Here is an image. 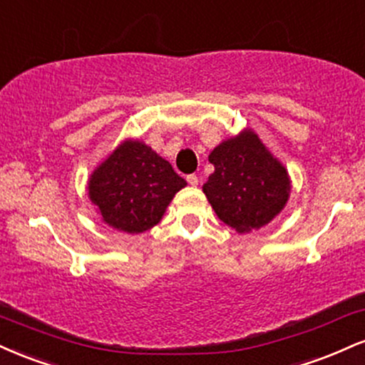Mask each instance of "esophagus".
Returning a JSON list of instances; mask_svg holds the SVG:
<instances>
[{"label": "esophagus", "instance_id": "obj_1", "mask_svg": "<svg viewBox=\"0 0 365 365\" xmlns=\"http://www.w3.org/2000/svg\"><path fill=\"white\" fill-rule=\"evenodd\" d=\"M186 179H187V182L191 184V186H198L200 179H198V175H196V174H190Z\"/></svg>", "mask_w": 365, "mask_h": 365}]
</instances>
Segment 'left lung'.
Masks as SVG:
<instances>
[{
    "instance_id": "left-lung-1",
    "label": "left lung",
    "mask_w": 365,
    "mask_h": 365,
    "mask_svg": "<svg viewBox=\"0 0 365 365\" xmlns=\"http://www.w3.org/2000/svg\"><path fill=\"white\" fill-rule=\"evenodd\" d=\"M215 170L203 184L224 224L246 234L268 225L290 196V175L251 128L217 145L208 155Z\"/></svg>"
}]
</instances>
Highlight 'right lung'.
<instances>
[{
  "mask_svg": "<svg viewBox=\"0 0 365 365\" xmlns=\"http://www.w3.org/2000/svg\"><path fill=\"white\" fill-rule=\"evenodd\" d=\"M186 181L155 150L126 138L88 178V198L102 222L119 232L141 234L164 217Z\"/></svg>",
  "mask_w": 365,
  "mask_h": 365,
  "instance_id": "add662e5",
  "label": "right lung"
}]
</instances>
